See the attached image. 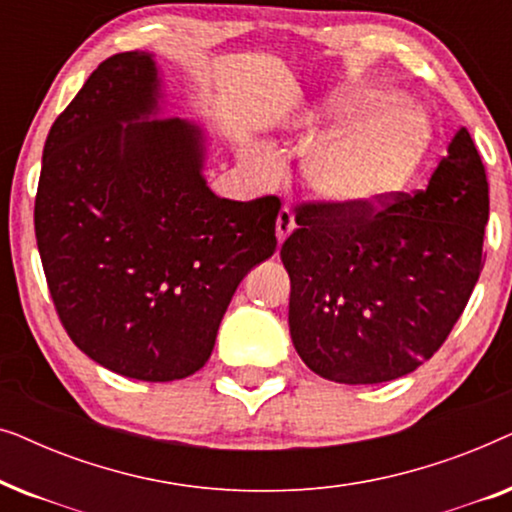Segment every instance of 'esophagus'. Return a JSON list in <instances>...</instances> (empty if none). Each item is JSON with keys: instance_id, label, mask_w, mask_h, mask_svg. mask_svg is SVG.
Masks as SVG:
<instances>
[{"instance_id": "obj_1", "label": "esophagus", "mask_w": 512, "mask_h": 512, "mask_svg": "<svg viewBox=\"0 0 512 512\" xmlns=\"http://www.w3.org/2000/svg\"><path fill=\"white\" fill-rule=\"evenodd\" d=\"M277 242L282 244L286 237H289L293 230H296V216H293V212L289 207H282V212H279L277 216Z\"/></svg>"}]
</instances>
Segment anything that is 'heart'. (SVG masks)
<instances>
[{"label": "heart", "instance_id": "heart-1", "mask_svg": "<svg viewBox=\"0 0 512 512\" xmlns=\"http://www.w3.org/2000/svg\"><path fill=\"white\" fill-rule=\"evenodd\" d=\"M394 93L380 83H349L328 97L307 128V142L326 132L345 135L326 139L305 158V181L333 207L359 209L396 193L422 160L429 146V123L408 102H391ZM265 177L277 174L268 153H256Z\"/></svg>", "mask_w": 512, "mask_h": 512}]
</instances>
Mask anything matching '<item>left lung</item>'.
I'll use <instances>...</instances> for the list:
<instances>
[{"mask_svg":"<svg viewBox=\"0 0 512 512\" xmlns=\"http://www.w3.org/2000/svg\"><path fill=\"white\" fill-rule=\"evenodd\" d=\"M487 219L485 165L466 128L454 132L424 191L380 212L298 207L279 256L305 366L331 382L380 384L431 359L485 265Z\"/></svg>","mask_w":512,"mask_h":512,"instance_id":"obj_1","label":"left lung"}]
</instances>
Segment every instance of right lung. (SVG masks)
Listing matches in <instances>:
<instances>
[{
  "instance_id": "add662e5",
  "label": "right lung",
  "mask_w": 512,
  "mask_h": 512,
  "mask_svg": "<svg viewBox=\"0 0 512 512\" xmlns=\"http://www.w3.org/2000/svg\"><path fill=\"white\" fill-rule=\"evenodd\" d=\"M156 55L104 60L55 118L34 233L55 310L74 345L144 382L205 366L244 275L275 254V195L219 198L207 130L165 118Z\"/></svg>"
}]
</instances>
